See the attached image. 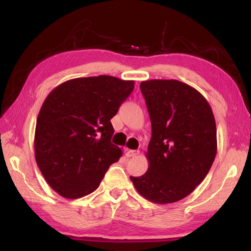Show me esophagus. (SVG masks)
Instances as JSON below:
<instances>
[{"label": "esophagus", "mask_w": 251, "mask_h": 251, "mask_svg": "<svg viewBox=\"0 0 251 251\" xmlns=\"http://www.w3.org/2000/svg\"><path fill=\"white\" fill-rule=\"evenodd\" d=\"M138 154H139V151H135V150H129V151H127V152H126L127 157H135V156H137Z\"/></svg>", "instance_id": "34e87169"}]
</instances>
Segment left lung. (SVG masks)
Returning <instances> with one entry per match:
<instances>
[{
    "label": "left lung",
    "instance_id": "left-lung-1",
    "mask_svg": "<svg viewBox=\"0 0 251 251\" xmlns=\"http://www.w3.org/2000/svg\"><path fill=\"white\" fill-rule=\"evenodd\" d=\"M151 123L143 176L130 177L150 201L172 203L205 179L217 152V130L210 105L201 93L176 79L141 83Z\"/></svg>",
    "mask_w": 251,
    "mask_h": 251
}]
</instances>
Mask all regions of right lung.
<instances>
[{
	"label": "right lung",
	"instance_id": "1",
	"mask_svg": "<svg viewBox=\"0 0 251 251\" xmlns=\"http://www.w3.org/2000/svg\"><path fill=\"white\" fill-rule=\"evenodd\" d=\"M134 90V80L100 75L66 80L46 97L37 116L34 151L45 180L62 197L99 188L122 150L110 142V120Z\"/></svg>",
	"mask_w": 251,
	"mask_h": 251
}]
</instances>
